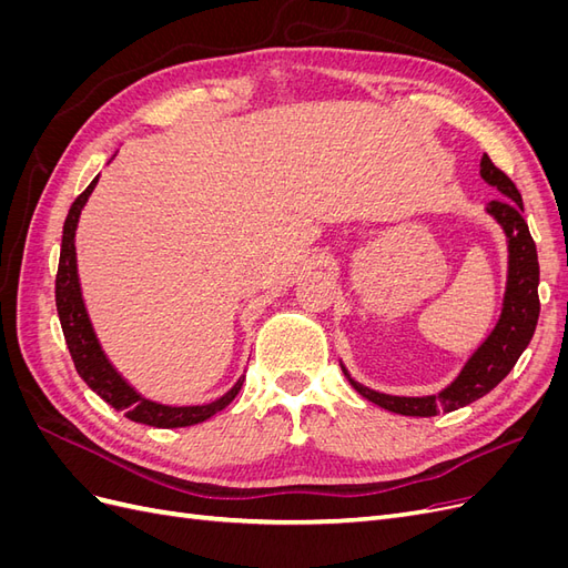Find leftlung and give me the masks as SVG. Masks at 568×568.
Returning <instances> with one entry per match:
<instances>
[{"instance_id": "left-lung-1", "label": "left lung", "mask_w": 568, "mask_h": 568, "mask_svg": "<svg viewBox=\"0 0 568 568\" xmlns=\"http://www.w3.org/2000/svg\"><path fill=\"white\" fill-rule=\"evenodd\" d=\"M480 178L495 186L505 199L488 203V213L500 222L509 239V270L507 291L503 303V315L497 320L490 336L480 343V348L469 357L457 379L443 388L438 395H424V398H400V395L376 393L363 384H357L346 367H341L353 388L395 415L405 417H436L440 412H453L484 398L517 365V359L526 351L536 324L540 317V265L536 242L528 232L524 220V201L517 184H514L500 168H497L488 153L480 159Z\"/></svg>"}]
</instances>
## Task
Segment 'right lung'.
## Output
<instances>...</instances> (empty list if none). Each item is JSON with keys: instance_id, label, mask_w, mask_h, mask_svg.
Listing matches in <instances>:
<instances>
[{"instance_id": "right-lung-1", "label": "right lung", "mask_w": 568, "mask_h": 568, "mask_svg": "<svg viewBox=\"0 0 568 568\" xmlns=\"http://www.w3.org/2000/svg\"><path fill=\"white\" fill-rule=\"evenodd\" d=\"M97 180L99 178L90 182V186L84 189V192L73 201L71 211H68V217L63 222L61 257H59V272H57V311H59L61 329L68 343V351H71V357L75 363V369L82 376V382L88 384L101 400H106L118 412H125V417L132 422L159 426V428H180V426H192V424L211 419L236 398V393L244 386V376L232 386V390H227L215 403L192 405V407H168V405H159L142 398V395L113 369L109 357L99 346L92 322L82 303L80 282H78V261H75V227H78L82 205L88 203Z\"/></svg>"}]
</instances>
